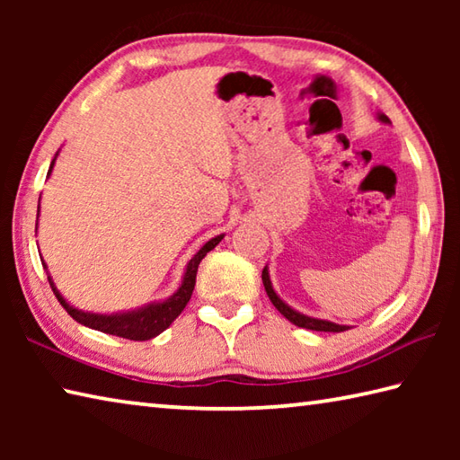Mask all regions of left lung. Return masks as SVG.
I'll return each mask as SVG.
<instances>
[{
	"instance_id": "8db88e82",
	"label": "left lung",
	"mask_w": 460,
	"mask_h": 460,
	"mask_svg": "<svg viewBox=\"0 0 460 460\" xmlns=\"http://www.w3.org/2000/svg\"><path fill=\"white\" fill-rule=\"evenodd\" d=\"M381 121H389L385 115H379ZM261 279H263V286H266V292L270 296L271 305H274L279 313H282L288 321H290L292 324L300 326V329H310V331H324V332H342L347 331L349 326L345 324H334V323H329V321H321V318H310V316H305L300 313H296V310H292L290 306L286 305V302H282L278 298V294L274 292V288H271V282H270V274H268V268H263L261 271Z\"/></svg>"
}]
</instances>
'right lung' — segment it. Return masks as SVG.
<instances>
[{"label": "right lung", "instance_id": "1", "mask_svg": "<svg viewBox=\"0 0 460 460\" xmlns=\"http://www.w3.org/2000/svg\"><path fill=\"white\" fill-rule=\"evenodd\" d=\"M52 166H54V160L50 164L49 174L52 172ZM36 229H38V219H36ZM221 239H223V235H217L211 241H207V243L199 249V253L194 255V258L189 261V266H186L182 284H181V288H178L172 298H168L166 302H158V305H150L146 308L134 310V313L109 314V316L83 313V310H76L71 305H66V300L62 298L60 292L57 290V286L52 284L50 276H49V282H50L54 296H57L58 302L62 305V308H65L76 323H81L84 326H89V329H95L101 332L115 334V337H123L129 341H147V339H154L155 334H160L162 331H166L168 326L174 323V318L182 313L184 306L189 305L192 290H194V284H197L199 263L208 252H211V249H215V245L219 243ZM42 266L46 268V263H42Z\"/></svg>", "mask_w": 460, "mask_h": 460}]
</instances>
